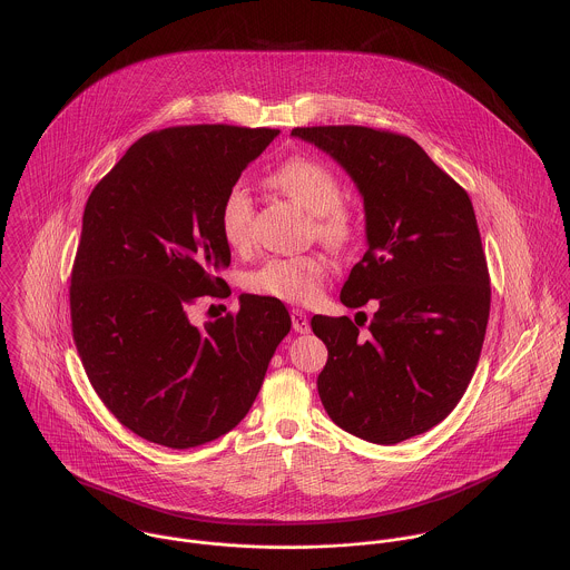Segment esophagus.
I'll return each mask as SVG.
<instances>
[{
    "label": "esophagus",
    "instance_id": "34e87169",
    "mask_svg": "<svg viewBox=\"0 0 570 570\" xmlns=\"http://www.w3.org/2000/svg\"><path fill=\"white\" fill-rule=\"evenodd\" d=\"M292 326L296 333H309V318L303 309H292Z\"/></svg>",
    "mask_w": 570,
    "mask_h": 570
}]
</instances>
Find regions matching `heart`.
<instances>
[{
	"label": "heart",
	"instance_id": "b5f03b06",
	"mask_svg": "<svg viewBox=\"0 0 570 570\" xmlns=\"http://www.w3.org/2000/svg\"><path fill=\"white\" fill-rule=\"evenodd\" d=\"M267 184L314 215V233L331 249H346L357 235L353 213L342 204L344 186L328 164L312 156H294L276 166ZM219 233L233 249H245L254 237V202L244 186H233L219 206ZM328 272L321 252L272 256L254 267L245 285L249 292L283 303L303 305L318 296Z\"/></svg>",
	"mask_w": 570,
	"mask_h": 570
}]
</instances>
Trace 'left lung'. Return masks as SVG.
Segmentation results:
<instances>
[{
    "mask_svg": "<svg viewBox=\"0 0 570 570\" xmlns=\"http://www.w3.org/2000/svg\"><path fill=\"white\" fill-rule=\"evenodd\" d=\"M292 136L342 164L366 208L368 249L340 301L355 309L375 298L368 331L348 316L312 318L328 351L318 375L326 414L380 445L423 434L461 402L488 331L491 285L472 199L404 134L326 125Z\"/></svg>",
    "mask_w": 570,
    "mask_h": 570,
    "instance_id": "8db88e82",
    "label": "left lung"
}]
</instances>
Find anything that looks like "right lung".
I'll return each mask as SVG.
<instances>
[{"label":"right lung","instance_id":"1","mask_svg":"<svg viewBox=\"0 0 570 570\" xmlns=\"http://www.w3.org/2000/svg\"><path fill=\"white\" fill-rule=\"evenodd\" d=\"M267 127L184 125L142 136L91 190L70 276L72 337L107 410L173 450L230 432L254 404L292 318L244 294L204 326L188 312L224 298L230 245L219 206L278 136Z\"/></svg>","mask_w":570,"mask_h":570}]
</instances>
